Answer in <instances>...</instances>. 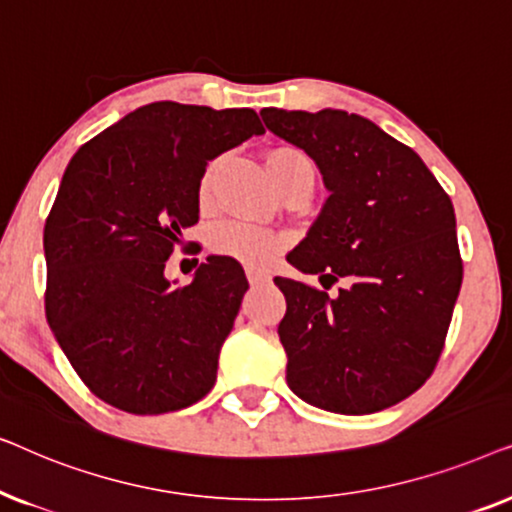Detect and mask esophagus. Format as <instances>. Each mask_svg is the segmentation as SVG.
<instances>
[{
    "instance_id": "1",
    "label": "esophagus",
    "mask_w": 512,
    "mask_h": 512,
    "mask_svg": "<svg viewBox=\"0 0 512 512\" xmlns=\"http://www.w3.org/2000/svg\"><path fill=\"white\" fill-rule=\"evenodd\" d=\"M247 279L251 286H258V284H265L270 279L268 270H261V268H254V265H247Z\"/></svg>"
}]
</instances>
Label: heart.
Returning a JSON list of instances; mask_svg holds the SVG:
<instances>
[{
    "label": "heart",
    "mask_w": 512,
    "mask_h": 512,
    "mask_svg": "<svg viewBox=\"0 0 512 512\" xmlns=\"http://www.w3.org/2000/svg\"><path fill=\"white\" fill-rule=\"evenodd\" d=\"M265 170H268L272 184L277 188H284L291 181L310 179L314 181V174H317V167H314V160L307 156V153L300 149V146L293 144H279L275 149L265 153ZM216 177V163L207 167V172L202 174L198 198L202 205H207L209 198H212V186ZM282 247V237L272 233L268 228L256 226V223L249 221H226L221 223L219 228L212 233V249L221 256H230L235 261L256 265L268 261V258L275 254V251Z\"/></svg>",
    "instance_id": "b5f03b06"
}]
</instances>
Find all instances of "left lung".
Returning <instances> with one entry per match:
<instances>
[{"label":"left lung","instance_id":"left-lung-1","mask_svg":"<svg viewBox=\"0 0 512 512\" xmlns=\"http://www.w3.org/2000/svg\"><path fill=\"white\" fill-rule=\"evenodd\" d=\"M317 163L328 195L289 254L338 296L275 277L286 298V382L317 408L370 415L422 387L443 354L464 263L450 195L424 160L368 118L338 109L261 111Z\"/></svg>","mask_w":512,"mask_h":512}]
</instances>
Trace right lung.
I'll use <instances>...</instances> for the list:
<instances>
[{
	"label": "right lung",
	"instance_id": "add662e5",
	"mask_svg": "<svg viewBox=\"0 0 512 512\" xmlns=\"http://www.w3.org/2000/svg\"><path fill=\"white\" fill-rule=\"evenodd\" d=\"M263 132L254 109L153 102L69 160L44 228L46 319L104 403L163 415L214 387L247 277L235 258L209 256L174 289L165 261L198 223L209 160Z\"/></svg>",
	"mask_w": 512,
	"mask_h": 512
}]
</instances>
